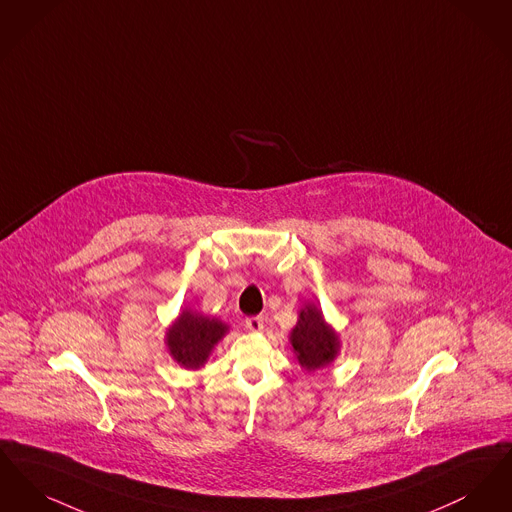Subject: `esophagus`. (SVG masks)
<instances>
[{
    "instance_id": "1",
    "label": "esophagus",
    "mask_w": 512,
    "mask_h": 512,
    "mask_svg": "<svg viewBox=\"0 0 512 512\" xmlns=\"http://www.w3.org/2000/svg\"><path fill=\"white\" fill-rule=\"evenodd\" d=\"M245 326H247V330H251V332H261V330H263V326H265V318H263V317L245 318Z\"/></svg>"
}]
</instances>
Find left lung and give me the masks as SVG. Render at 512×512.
Here are the masks:
<instances>
[{
  "label": "left lung",
  "mask_w": 512,
  "mask_h": 512,
  "mask_svg": "<svg viewBox=\"0 0 512 512\" xmlns=\"http://www.w3.org/2000/svg\"><path fill=\"white\" fill-rule=\"evenodd\" d=\"M293 355L307 372L332 365L340 355V334L326 322L315 303H305L299 309L297 324L290 332Z\"/></svg>",
  "instance_id": "1"
}]
</instances>
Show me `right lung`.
<instances>
[{"label":"right lung","instance_id":"obj_1","mask_svg":"<svg viewBox=\"0 0 512 512\" xmlns=\"http://www.w3.org/2000/svg\"><path fill=\"white\" fill-rule=\"evenodd\" d=\"M228 330V324L220 318L207 317L186 307L167 328L165 345L178 365L186 370H197L209 361L213 349Z\"/></svg>","mask_w":512,"mask_h":512}]
</instances>
